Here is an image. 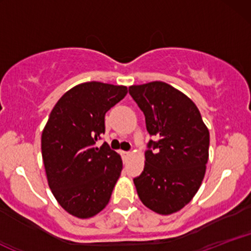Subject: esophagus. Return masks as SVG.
I'll return each instance as SVG.
<instances>
[{
    "label": "esophagus",
    "mask_w": 251,
    "mask_h": 251,
    "mask_svg": "<svg viewBox=\"0 0 251 251\" xmlns=\"http://www.w3.org/2000/svg\"><path fill=\"white\" fill-rule=\"evenodd\" d=\"M120 153H122L123 158H127V157H129V155H131V153H129V152H126V151H122V152H120Z\"/></svg>",
    "instance_id": "1"
}]
</instances>
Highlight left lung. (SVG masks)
Returning <instances> with one entry per match:
<instances>
[{
    "mask_svg": "<svg viewBox=\"0 0 251 251\" xmlns=\"http://www.w3.org/2000/svg\"><path fill=\"white\" fill-rule=\"evenodd\" d=\"M145 116L150 140L145 166L133 181L145 206L160 215L183 209L194 198L209 159V129L197 106L163 81L128 87Z\"/></svg>",
    "mask_w": 251,
    "mask_h": 251,
    "instance_id": "1",
    "label": "left lung"
}]
</instances>
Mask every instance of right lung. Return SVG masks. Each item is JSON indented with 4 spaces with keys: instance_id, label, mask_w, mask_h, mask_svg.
<instances>
[{
    "instance_id": "obj_1",
    "label": "right lung",
    "mask_w": 251,
    "mask_h": 251,
    "mask_svg": "<svg viewBox=\"0 0 251 251\" xmlns=\"http://www.w3.org/2000/svg\"><path fill=\"white\" fill-rule=\"evenodd\" d=\"M126 86L89 81L60 98L42 131V159L48 185L68 214L89 218L108 204L123 160L106 143L105 114L125 98Z\"/></svg>"
}]
</instances>
